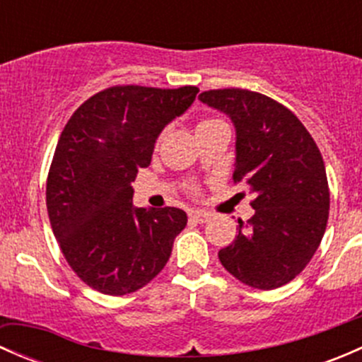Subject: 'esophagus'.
Here are the masks:
<instances>
[{"label": "esophagus", "mask_w": 362, "mask_h": 362, "mask_svg": "<svg viewBox=\"0 0 362 362\" xmlns=\"http://www.w3.org/2000/svg\"><path fill=\"white\" fill-rule=\"evenodd\" d=\"M189 217H191L194 222L203 224V222H206L208 218L211 217V214H208V211H204V210H191L189 211Z\"/></svg>", "instance_id": "esophagus-1"}]
</instances>
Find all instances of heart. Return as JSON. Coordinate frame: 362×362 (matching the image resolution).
<instances>
[{"label":"heart","instance_id":"b5f03b06","mask_svg":"<svg viewBox=\"0 0 362 362\" xmlns=\"http://www.w3.org/2000/svg\"><path fill=\"white\" fill-rule=\"evenodd\" d=\"M211 122H217V120H214V119H206V120H202V122H199L198 126H204V124H211Z\"/></svg>","mask_w":362,"mask_h":362}]
</instances>
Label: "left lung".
Segmentation results:
<instances>
[{
    "instance_id": "left-lung-1",
    "label": "left lung",
    "mask_w": 362,
    "mask_h": 362,
    "mask_svg": "<svg viewBox=\"0 0 362 362\" xmlns=\"http://www.w3.org/2000/svg\"><path fill=\"white\" fill-rule=\"evenodd\" d=\"M199 101L236 129L233 180L254 194V217L218 250L222 266L255 289L286 286L305 269L326 231V166L301 120L279 101L247 89L204 90Z\"/></svg>"
}]
</instances>
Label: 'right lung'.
Here are the masks:
<instances>
[{
    "instance_id": "right-lung-1",
    "label": "right lung",
    "mask_w": 362,
    "mask_h": 362,
    "mask_svg": "<svg viewBox=\"0 0 362 362\" xmlns=\"http://www.w3.org/2000/svg\"><path fill=\"white\" fill-rule=\"evenodd\" d=\"M198 87L115 86L80 105L64 126L47 178V210L63 255L103 294L147 286L187 224L184 210L136 208L133 187L160 131L196 100Z\"/></svg>"
}]
</instances>
